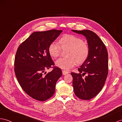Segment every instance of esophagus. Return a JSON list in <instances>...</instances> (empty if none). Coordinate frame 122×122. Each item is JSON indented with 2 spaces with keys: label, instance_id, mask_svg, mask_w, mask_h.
Segmentation results:
<instances>
[{
  "label": "esophagus",
  "instance_id": "34e87169",
  "mask_svg": "<svg viewBox=\"0 0 122 122\" xmlns=\"http://www.w3.org/2000/svg\"><path fill=\"white\" fill-rule=\"evenodd\" d=\"M62 72H63V75H66L68 73V72L67 71H65V70H63L62 71Z\"/></svg>",
  "mask_w": 122,
  "mask_h": 122
}]
</instances>
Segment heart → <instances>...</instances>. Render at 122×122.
Segmentation results:
<instances>
[{
	"label": "heart",
	"mask_w": 122,
	"mask_h": 122,
	"mask_svg": "<svg viewBox=\"0 0 122 122\" xmlns=\"http://www.w3.org/2000/svg\"><path fill=\"white\" fill-rule=\"evenodd\" d=\"M59 44L52 42L49 46L48 52L51 57L57 58L61 54V49H69L68 57L60 58L55 62L56 66L62 69L68 70L76 63L83 64L88 57L90 48L88 44L76 36L65 35L59 40Z\"/></svg>",
	"instance_id": "b5f03b06"
}]
</instances>
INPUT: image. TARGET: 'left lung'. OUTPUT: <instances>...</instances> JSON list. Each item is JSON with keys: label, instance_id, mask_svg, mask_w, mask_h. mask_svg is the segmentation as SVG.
<instances>
[{"label": "left lung", "instance_id": "left-lung-1", "mask_svg": "<svg viewBox=\"0 0 122 122\" xmlns=\"http://www.w3.org/2000/svg\"><path fill=\"white\" fill-rule=\"evenodd\" d=\"M82 34L87 39L90 53L80 68L79 73L71 72L76 95L82 100H90L102 90L108 73V54L106 46L100 38L90 30H72ZM86 74L88 75L84 78Z\"/></svg>", "mask_w": 122, "mask_h": 122}]
</instances>
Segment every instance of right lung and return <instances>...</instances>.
I'll list each match as a JSON object with an SVG mask.
<instances>
[{
  "instance_id": "add662e5",
  "label": "right lung",
  "mask_w": 122,
  "mask_h": 122,
  "mask_svg": "<svg viewBox=\"0 0 122 122\" xmlns=\"http://www.w3.org/2000/svg\"><path fill=\"white\" fill-rule=\"evenodd\" d=\"M63 30L37 31L31 34L19 46L14 59V71L20 86L28 95L43 102L54 95L57 80L62 75L60 68L54 63L48 47ZM52 67V71L43 73ZM46 73V72L44 73Z\"/></svg>"
}]
</instances>
